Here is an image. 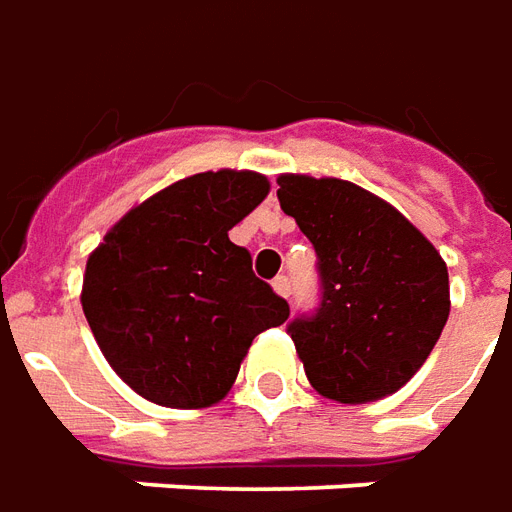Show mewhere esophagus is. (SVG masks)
Segmentation results:
<instances>
[{
  "label": "esophagus",
  "mask_w": 512,
  "mask_h": 512,
  "mask_svg": "<svg viewBox=\"0 0 512 512\" xmlns=\"http://www.w3.org/2000/svg\"><path fill=\"white\" fill-rule=\"evenodd\" d=\"M273 289L281 297L292 295V281H289V275H278V278L273 281Z\"/></svg>",
  "instance_id": "34e87169"
}]
</instances>
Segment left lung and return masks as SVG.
Segmentation results:
<instances>
[{"label":"left lung","instance_id":"left-lung-1","mask_svg":"<svg viewBox=\"0 0 512 512\" xmlns=\"http://www.w3.org/2000/svg\"><path fill=\"white\" fill-rule=\"evenodd\" d=\"M278 201L317 250L320 308L289 322L328 400L389 397L419 372L449 317V275L419 228L353 181L278 176Z\"/></svg>","mask_w":512,"mask_h":512}]
</instances>
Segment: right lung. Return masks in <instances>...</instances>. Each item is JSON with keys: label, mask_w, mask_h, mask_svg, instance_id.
<instances>
[{"label": "right lung", "mask_w": 512, "mask_h": 512, "mask_svg": "<svg viewBox=\"0 0 512 512\" xmlns=\"http://www.w3.org/2000/svg\"><path fill=\"white\" fill-rule=\"evenodd\" d=\"M267 192L270 181L253 170L195 173L126 212L90 253L82 311L140 397L165 408L215 405L250 342L286 322L289 303L228 239Z\"/></svg>", "instance_id": "right-lung-1"}]
</instances>
